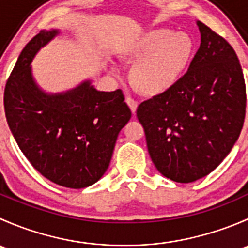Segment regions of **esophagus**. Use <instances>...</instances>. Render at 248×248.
I'll use <instances>...</instances> for the list:
<instances>
[{
  "mask_svg": "<svg viewBox=\"0 0 248 248\" xmlns=\"http://www.w3.org/2000/svg\"><path fill=\"white\" fill-rule=\"evenodd\" d=\"M126 102H127V104H128L129 108H131L132 112H133V114H134V112L137 111V108H138V102H137L136 99L132 98V97H127Z\"/></svg>",
  "mask_w": 248,
  "mask_h": 248,
  "instance_id": "1",
  "label": "esophagus"
}]
</instances>
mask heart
<instances>
[{
	"mask_svg": "<svg viewBox=\"0 0 248 248\" xmlns=\"http://www.w3.org/2000/svg\"><path fill=\"white\" fill-rule=\"evenodd\" d=\"M196 52V42L186 32L156 29L127 46L134 62L129 72L132 85L142 94L158 96L169 91L186 73Z\"/></svg>",
	"mask_w": 248,
	"mask_h": 248,
	"instance_id": "heart-1",
	"label": "heart"
}]
</instances>
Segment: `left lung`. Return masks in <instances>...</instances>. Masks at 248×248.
<instances>
[{
	"label": "left lung",
	"instance_id": "obj_1",
	"mask_svg": "<svg viewBox=\"0 0 248 248\" xmlns=\"http://www.w3.org/2000/svg\"><path fill=\"white\" fill-rule=\"evenodd\" d=\"M202 43L174 87L142 102L137 116L157 170L188 184L219 166L240 136L246 85L231 44L197 22Z\"/></svg>",
	"mask_w": 248,
	"mask_h": 248
}]
</instances>
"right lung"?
<instances>
[{"label":"right lung","mask_w":248,"mask_h":248,"mask_svg":"<svg viewBox=\"0 0 248 248\" xmlns=\"http://www.w3.org/2000/svg\"><path fill=\"white\" fill-rule=\"evenodd\" d=\"M59 33L39 32L20 54L4 87V112L16 144L37 171L67 188H84L108 169L120 131L132 116L122 90L97 91L84 81L47 94L34 82L31 62Z\"/></svg>","instance_id":"1"}]
</instances>
